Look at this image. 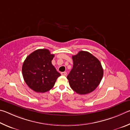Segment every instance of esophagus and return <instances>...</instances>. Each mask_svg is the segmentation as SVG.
<instances>
[{"mask_svg": "<svg viewBox=\"0 0 130 130\" xmlns=\"http://www.w3.org/2000/svg\"><path fill=\"white\" fill-rule=\"evenodd\" d=\"M61 75H63V76H66L67 75V72H61Z\"/></svg>", "mask_w": 130, "mask_h": 130, "instance_id": "obj_1", "label": "esophagus"}]
</instances>
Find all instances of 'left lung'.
<instances>
[{"label": "left lung", "mask_w": 130, "mask_h": 130, "mask_svg": "<svg viewBox=\"0 0 130 130\" xmlns=\"http://www.w3.org/2000/svg\"><path fill=\"white\" fill-rule=\"evenodd\" d=\"M73 67L68 75L70 87L77 94L92 92L99 86L103 76L100 61L87 51H80L72 56Z\"/></svg>", "instance_id": "1"}]
</instances>
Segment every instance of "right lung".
<instances>
[{
	"label": "right lung",
	"mask_w": 130,
	"mask_h": 130,
	"mask_svg": "<svg viewBox=\"0 0 130 130\" xmlns=\"http://www.w3.org/2000/svg\"><path fill=\"white\" fill-rule=\"evenodd\" d=\"M54 57L47 49H38L25 59L22 75L27 86L36 92H45L54 87L60 74L51 61Z\"/></svg>",
	"instance_id": "add662e5"
}]
</instances>
